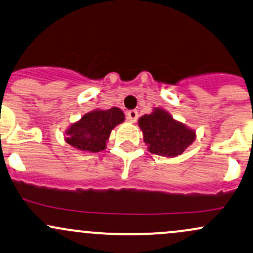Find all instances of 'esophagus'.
Listing matches in <instances>:
<instances>
[{"label": "esophagus", "mask_w": 253, "mask_h": 253, "mask_svg": "<svg viewBox=\"0 0 253 253\" xmlns=\"http://www.w3.org/2000/svg\"><path fill=\"white\" fill-rule=\"evenodd\" d=\"M126 119L131 122H135L138 119V112L137 110H128L126 113Z\"/></svg>", "instance_id": "1"}]
</instances>
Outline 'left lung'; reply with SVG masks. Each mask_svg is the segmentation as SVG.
Wrapping results in <instances>:
<instances>
[{
	"instance_id": "1",
	"label": "left lung",
	"mask_w": 253,
	"mask_h": 253,
	"mask_svg": "<svg viewBox=\"0 0 253 253\" xmlns=\"http://www.w3.org/2000/svg\"><path fill=\"white\" fill-rule=\"evenodd\" d=\"M144 141L151 154L173 157L185 151L193 143L196 134L185 125L174 120L166 110L156 109L143 115L138 121Z\"/></svg>"
}]
</instances>
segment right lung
Wrapping results in <instances>:
<instances>
[{
    "mask_svg": "<svg viewBox=\"0 0 253 253\" xmlns=\"http://www.w3.org/2000/svg\"><path fill=\"white\" fill-rule=\"evenodd\" d=\"M124 120L125 115L119 108L93 110L69 127L66 132V141L78 150L99 152L105 149L112 129Z\"/></svg>",
    "mask_w": 253,
    "mask_h": 253,
    "instance_id": "right-lung-1",
    "label": "right lung"
}]
</instances>
